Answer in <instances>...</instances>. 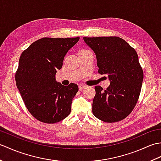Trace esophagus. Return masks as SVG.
Here are the masks:
<instances>
[{
  "label": "esophagus",
  "instance_id": "obj_1",
  "mask_svg": "<svg viewBox=\"0 0 161 161\" xmlns=\"http://www.w3.org/2000/svg\"><path fill=\"white\" fill-rule=\"evenodd\" d=\"M78 86H79V90L81 91L84 90V88H86V86H84V85L81 84H79Z\"/></svg>",
  "mask_w": 161,
  "mask_h": 161
}]
</instances>
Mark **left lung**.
Returning a JSON list of instances; mask_svg holds the SVG:
<instances>
[{"label": "left lung", "instance_id": "left-lung-1", "mask_svg": "<svg viewBox=\"0 0 161 161\" xmlns=\"http://www.w3.org/2000/svg\"><path fill=\"white\" fill-rule=\"evenodd\" d=\"M97 58L98 72L108 75L107 90L95 87L93 115L106 122L120 121L131 114L137 103L143 81V71L137 53L118 36L84 37Z\"/></svg>", "mask_w": 161, "mask_h": 161}]
</instances>
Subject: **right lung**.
I'll use <instances>...</instances> for the list:
<instances>
[{"label": "right lung", "instance_id": "1", "mask_svg": "<svg viewBox=\"0 0 161 161\" xmlns=\"http://www.w3.org/2000/svg\"><path fill=\"white\" fill-rule=\"evenodd\" d=\"M79 40L45 37L32 43L20 57L16 86L29 112L41 122L53 124L70 114L78 86L73 83L64 86L56 81L55 75Z\"/></svg>", "mask_w": 161, "mask_h": 161}]
</instances>
